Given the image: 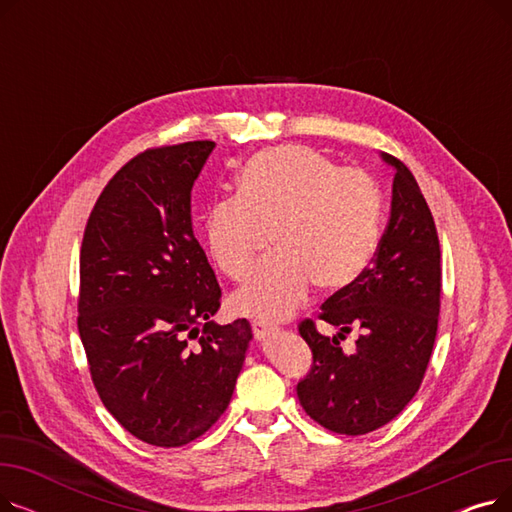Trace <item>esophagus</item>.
<instances>
[{
    "mask_svg": "<svg viewBox=\"0 0 512 512\" xmlns=\"http://www.w3.org/2000/svg\"><path fill=\"white\" fill-rule=\"evenodd\" d=\"M278 330V326H274V324H267V321H263V319H255L253 321V332H255V336L257 338H265V336H270L272 332H276Z\"/></svg>",
    "mask_w": 512,
    "mask_h": 512,
    "instance_id": "34e87169",
    "label": "esophagus"
}]
</instances>
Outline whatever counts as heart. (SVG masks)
I'll return each instance as SVG.
<instances>
[{"mask_svg":"<svg viewBox=\"0 0 512 512\" xmlns=\"http://www.w3.org/2000/svg\"><path fill=\"white\" fill-rule=\"evenodd\" d=\"M382 195L361 170L303 145L253 153L236 174V197L215 201L205 215L211 259L232 280H245L272 234L274 257L263 261L232 303L259 319H284L309 297L353 286L380 242Z\"/></svg>","mask_w":512,"mask_h":512,"instance_id":"obj_1","label":"heart"}]
</instances>
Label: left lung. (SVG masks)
Listing matches in <instances>:
<instances>
[{"instance_id": "8db88e82", "label": "left lung", "mask_w": 512, "mask_h": 512, "mask_svg": "<svg viewBox=\"0 0 512 512\" xmlns=\"http://www.w3.org/2000/svg\"><path fill=\"white\" fill-rule=\"evenodd\" d=\"M394 168L390 222L371 267L321 305L319 319L336 326L321 336L311 319L299 332L313 353L311 371L297 386L305 413L330 432L361 436L392 421L421 386L438 332L440 242L421 188L400 159ZM357 327L356 353L339 340Z\"/></svg>"}]
</instances>
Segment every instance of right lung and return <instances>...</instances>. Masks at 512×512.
<instances>
[{
  "label": "right lung",
  "mask_w": 512,
  "mask_h": 512,
  "mask_svg": "<svg viewBox=\"0 0 512 512\" xmlns=\"http://www.w3.org/2000/svg\"><path fill=\"white\" fill-rule=\"evenodd\" d=\"M215 143L149 149L99 195L80 249L78 332L118 423L153 446L203 436L228 409L253 330L220 326L222 290L193 232L191 191Z\"/></svg>",
  "instance_id": "obj_1"
}]
</instances>
